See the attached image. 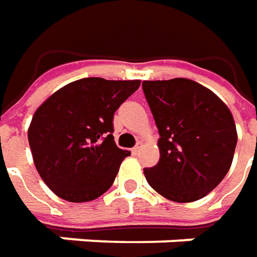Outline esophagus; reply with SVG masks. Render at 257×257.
<instances>
[{
  "label": "esophagus",
  "instance_id": "esophagus-1",
  "mask_svg": "<svg viewBox=\"0 0 257 257\" xmlns=\"http://www.w3.org/2000/svg\"><path fill=\"white\" fill-rule=\"evenodd\" d=\"M141 148H142V142H138L137 145L132 148V154H134V155H138L139 151H141Z\"/></svg>",
  "mask_w": 257,
  "mask_h": 257
}]
</instances>
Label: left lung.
I'll list each match as a JSON object with an SVG mask.
<instances>
[{
	"mask_svg": "<svg viewBox=\"0 0 257 257\" xmlns=\"http://www.w3.org/2000/svg\"><path fill=\"white\" fill-rule=\"evenodd\" d=\"M142 89L159 131V162L144 173L173 202H193L222 182L233 161L237 134L232 113L195 81H144Z\"/></svg>",
	"mask_w": 257,
	"mask_h": 257,
	"instance_id": "obj_1",
	"label": "left lung"
}]
</instances>
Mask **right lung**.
<instances>
[{
  "mask_svg": "<svg viewBox=\"0 0 257 257\" xmlns=\"http://www.w3.org/2000/svg\"><path fill=\"white\" fill-rule=\"evenodd\" d=\"M141 81L84 78L62 86L41 105L28 129L35 168L68 202L99 198L131 155L113 141V113Z\"/></svg>",
  "mask_w": 257,
  "mask_h": 257,
  "instance_id": "1",
  "label": "right lung"
}]
</instances>
